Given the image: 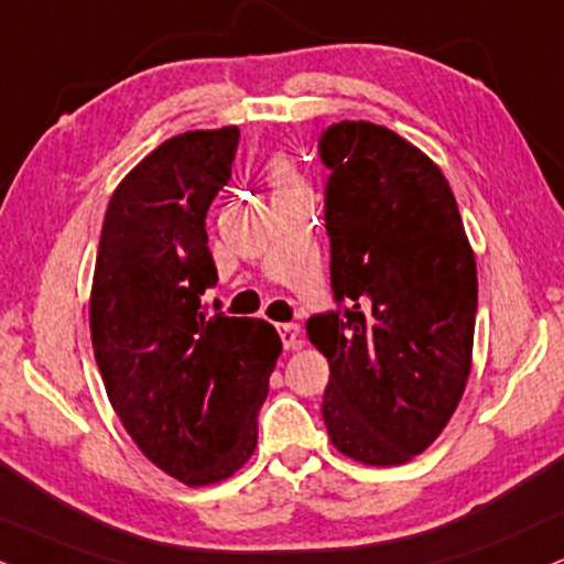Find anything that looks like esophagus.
<instances>
[{
    "instance_id": "obj_1",
    "label": "esophagus",
    "mask_w": 564,
    "mask_h": 564,
    "mask_svg": "<svg viewBox=\"0 0 564 564\" xmlns=\"http://www.w3.org/2000/svg\"><path fill=\"white\" fill-rule=\"evenodd\" d=\"M280 337H282V345L288 347V350H301L303 347L301 326L297 324H280Z\"/></svg>"
}]
</instances>
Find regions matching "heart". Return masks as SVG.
Masks as SVG:
<instances>
[{
  "mask_svg": "<svg viewBox=\"0 0 564 564\" xmlns=\"http://www.w3.org/2000/svg\"><path fill=\"white\" fill-rule=\"evenodd\" d=\"M267 180H269V185L274 187V196H290V193L305 191L303 180H301V175H297V170L293 164V159L284 156V154H276L269 159Z\"/></svg>",
  "mask_w": 564,
  "mask_h": 564,
  "instance_id": "b5f03b06",
  "label": "heart"
}]
</instances>
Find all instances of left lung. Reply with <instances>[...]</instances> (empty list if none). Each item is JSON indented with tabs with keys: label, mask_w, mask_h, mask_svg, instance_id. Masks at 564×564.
<instances>
[{
	"label": "left lung",
	"mask_w": 564,
	"mask_h": 564,
	"mask_svg": "<svg viewBox=\"0 0 564 564\" xmlns=\"http://www.w3.org/2000/svg\"><path fill=\"white\" fill-rule=\"evenodd\" d=\"M332 290L347 308L311 316L329 360V440L364 465H402L447 426L474 360L476 256L455 193L431 159L373 122L318 141Z\"/></svg>",
	"instance_id": "8db88e82"
}]
</instances>
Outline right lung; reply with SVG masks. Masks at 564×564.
<instances>
[{"mask_svg": "<svg viewBox=\"0 0 564 564\" xmlns=\"http://www.w3.org/2000/svg\"><path fill=\"white\" fill-rule=\"evenodd\" d=\"M238 141L235 124L191 130L135 164L109 198L90 284L107 398L138 449L185 486L219 484L250 460L282 352L271 324L200 305L217 284L206 212Z\"/></svg>", "mask_w": 564, "mask_h": 564, "instance_id": "right-lung-1", "label": "right lung"}]
</instances>
